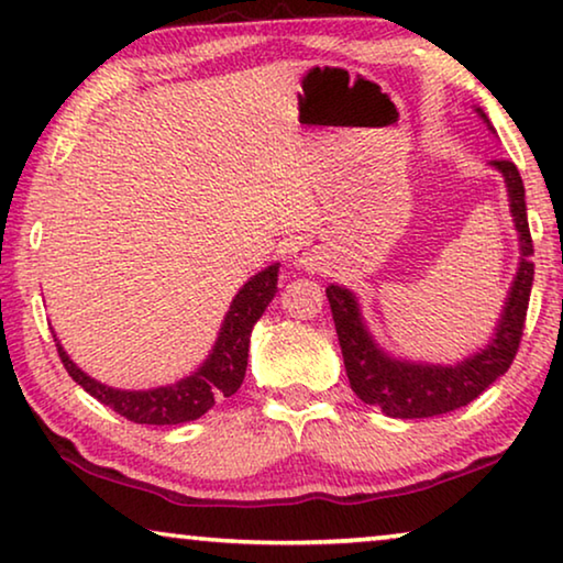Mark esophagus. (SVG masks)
Returning a JSON list of instances; mask_svg holds the SVG:
<instances>
[{
  "label": "esophagus",
  "instance_id": "34e87169",
  "mask_svg": "<svg viewBox=\"0 0 563 563\" xmlns=\"http://www.w3.org/2000/svg\"><path fill=\"white\" fill-rule=\"evenodd\" d=\"M321 250L311 236H298L296 242L290 244V263L298 267V271H319L321 267Z\"/></svg>",
  "mask_w": 563,
  "mask_h": 563
}]
</instances>
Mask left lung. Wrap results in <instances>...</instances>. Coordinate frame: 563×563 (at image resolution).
<instances>
[{"instance_id":"1","label":"left lung","mask_w":563,"mask_h":563,"mask_svg":"<svg viewBox=\"0 0 563 563\" xmlns=\"http://www.w3.org/2000/svg\"><path fill=\"white\" fill-rule=\"evenodd\" d=\"M482 114V112H479ZM485 117V114H482ZM487 120V117H485ZM493 165L505 176L510 194V211L516 217L520 232V267L512 283L500 327L495 339L474 357L454 364V367H437V364H410L398 362L383 354L372 342L360 319L357 300L346 288L329 285L327 298L334 316V327L342 346V357L350 377L352 390L367 406H379L390 418H431L466 406L479 398L497 377L510 369L516 360L526 313L533 285V240H530L528 213H526V188L522 178L510 161H493Z\"/></svg>"}]
</instances>
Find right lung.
I'll use <instances>...</instances> for the list:
<instances>
[{
  "label": "right lung",
  "mask_w": 563,
  "mask_h": 563,
  "mask_svg": "<svg viewBox=\"0 0 563 563\" xmlns=\"http://www.w3.org/2000/svg\"><path fill=\"white\" fill-rule=\"evenodd\" d=\"M275 292H278V265H271L267 271L257 273L250 283H244V288L236 292L232 306H229L224 327L219 331L217 346H213L209 360L201 364V369L176 385L155 387V390H114V387L101 385L89 375H84L68 360L58 339H55V346H58V357L68 375L99 402H104L114 413L124 416L126 421L150 426L196 421V418L209 413L217 406V400L232 398L240 390L244 369H247L252 329H255L260 316L265 313Z\"/></svg>",
  "instance_id": "1"
}]
</instances>
